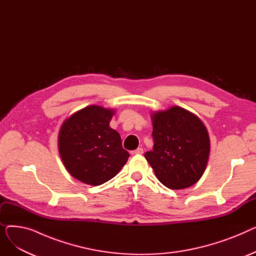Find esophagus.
Returning <instances> with one entry per match:
<instances>
[{"mask_svg":"<svg viewBox=\"0 0 256 256\" xmlns=\"http://www.w3.org/2000/svg\"><path fill=\"white\" fill-rule=\"evenodd\" d=\"M130 154H132V156H134V154H143V148H142V147H138V148H137L136 150H132Z\"/></svg>","mask_w":256,"mask_h":256,"instance_id":"34e87169","label":"esophagus"}]
</instances>
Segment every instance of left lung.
Wrapping results in <instances>:
<instances>
[{"label":"left lung","mask_w":256,"mask_h":256,"mask_svg":"<svg viewBox=\"0 0 256 256\" xmlns=\"http://www.w3.org/2000/svg\"><path fill=\"white\" fill-rule=\"evenodd\" d=\"M154 150L144 156L156 178L172 190L196 184L206 171L210 137L196 115L178 106L152 114Z\"/></svg>","instance_id":"1"}]
</instances>
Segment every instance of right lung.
<instances>
[{"mask_svg":"<svg viewBox=\"0 0 256 256\" xmlns=\"http://www.w3.org/2000/svg\"><path fill=\"white\" fill-rule=\"evenodd\" d=\"M113 109L91 104L64 120L58 137L62 162L70 176L91 186L113 178L130 156L110 128Z\"/></svg>","mask_w":256,"mask_h":256,"instance_id":"1","label":"right lung"}]
</instances>
